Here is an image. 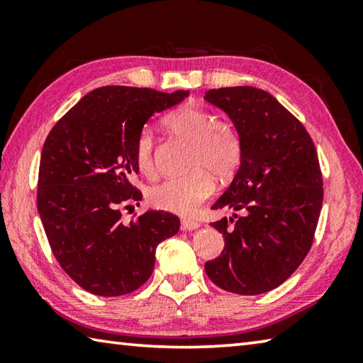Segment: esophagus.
I'll use <instances>...</instances> for the list:
<instances>
[{
	"label": "esophagus",
	"instance_id": "obj_1",
	"mask_svg": "<svg viewBox=\"0 0 363 363\" xmlns=\"http://www.w3.org/2000/svg\"><path fill=\"white\" fill-rule=\"evenodd\" d=\"M181 225H182L184 230H195V229H199V227H200V223H199V220H195V219H182Z\"/></svg>",
	"mask_w": 363,
	"mask_h": 363
}]
</instances>
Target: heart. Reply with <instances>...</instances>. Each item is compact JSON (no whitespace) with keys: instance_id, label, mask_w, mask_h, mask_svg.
I'll return each mask as SVG.
<instances>
[{"instance_id":"b5f03b06","label":"heart","mask_w":363,"mask_h":363,"mask_svg":"<svg viewBox=\"0 0 363 363\" xmlns=\"http://www.w3.org/2000/svg\"><path fill=\"white\" fill-rule=\"evenodd\" d=\"M169 131L192 144L189 168L194 169L182 177H171L149 190V201L157 210L182 214L195 213L213 194L214 182L233 176L242 162V139L229 123L218 121L210 110L182 107L167 118ZM134 160L140 174L157 176L155 139L150 128L139 133L134 145Z\"/></svg>"}]
</instances>
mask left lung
Returning a JSON list of instances; mask_svg holds the SVG:
<instances>
[{
  "instance_id": "1",
  "label": "left lung",
  "mask_w": 363,
  "mask_h": 363,
  "mask_svg": "<svg viewBox=\"0 0 363 363\" xmlns=\"http://www.w3.org/2000/svg\"><path fill=\"white\" fill-rule=\"evenodd\" d=\"M205 99L230 116L242 139V162L213 210L242 216L211 225L224 237L219 257L205 264L213 284L261 294L290 277L309 253L323 201L314 143L296 116L253 86L210 89Z\"/></svg>"
}]
</instances>
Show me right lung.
<instances>
[{
    "label": "right lung",
    "instance_id": "add662e5",
    "mask_svg": "<svg viewBox=\"0 0 363 363\" xmlns=\"http://www.w3.org/2000/svg\"><path fill=\"white\" fill-rule=\"evenodd\" d=\"M189 91L102 86L60 118L45 140L36 205L49 247L69 277L96 296H121L153 272L158 243L179 230V218L145 211L130 224L121 210L139 205L134 145L153 113Z\"/></svg>",
    "mask_w": 363,
    "mask_h": 363
}]
</instances>
